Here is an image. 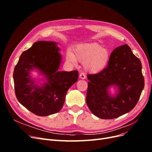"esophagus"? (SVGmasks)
Segmentation results:
<instances>
[{
    "label": "esophagus",
    "instance_id": "1",
    "mask_svg": "<svg viewBox=\"0 0 152 152\" xmlns=\"http://www.w3.org/2000/svg\"><path fill=\"white\" fill-rule=\"evenodd\" d=\"M79 77H80V79H85L86 78V75H85V73L82 72V73H80V74L79 75Z\"/></svg>",
    "mask_w": 152,
    "mask_h": 152
}]
</instances>
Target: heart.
<instances>
[{"label":"heart","instance_id":"b5f03b06","mask_svg":"<svg viewBox=\"0 0 152 152\" xmlns=\"http://www.w3.org/2000/svg\"><path fill=\"white\" fill-rule=\"evenodd\" d=\"M109 50L97 43H84L77 45L73 53L68 50L66 55L67 61L75 64L77 59L84 63L85 70L91 73H97L107 66L110 60Z\"/></svg>","mask_w":152,"mask_h":152}]
</instances>
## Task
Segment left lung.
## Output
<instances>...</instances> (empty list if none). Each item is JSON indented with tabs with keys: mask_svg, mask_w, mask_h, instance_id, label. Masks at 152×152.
<instances>
[{
	"mask_svg": "<svg viewBox=\"0 0 152 152\" xmlns=\"http://www.w3.org/2000/svg\"><path fill=\"white\" fill-rule=\"evenodd\" d=\"M139 58L127 44L115 49L108 66L96 74H89L86 103L94 115L112 119L135 107L144 88L145 80ZM112 85L118 88L115 97L108 93Z\"/></svg>",
	"mask_w": 152,
	"mask_h": 152,
	"instance_id": "1",
	"label": "left lung"
}]
</instances>
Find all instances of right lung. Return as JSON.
I'll list each match as a JSON object with an SVG mask.
<instances>
[{
	"label": "right lung",
	"instance_id": "1",
	"mask_svg": "<svg viewBox=\"0 0 152 152\" xmlns=\"http://www.w3.org/2000/svg\"><path fill=\"white\" fill-rule=\"evenodd\" d=\"M57 43L38 41L21 54L13 72L16 98L23 107L39 116H48L62 108L68 89L77 81L79 72L58 71L61 61ZM37 69L47 82L39 86L30 77Z\"/></svg>",
	"mask_w": 152,
	"mask_h": 152
}]
</instances>
